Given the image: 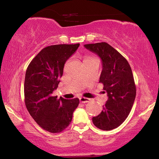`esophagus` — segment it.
Wrapping results in <instances>:
<instances>
[{"instance_id": "esophagus-1", "label": "esophagus", "mask_w": 159, "mask_h": 159, "mask_svg": "<svg viewBox=\"0 0 159 159\" xmlns=\"http://www.w3.org/2000/svg\"><path fill=\"white\" fill-rule=\"evenodd\" d=\"M79 100H80V102H81V103H87V102H90V99L89 98H83V97H81V98H79Z\"/></svg>"}]
</instances>
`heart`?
<instances>
[{
	"instance_id": "1",
	"label": "heart",
	"mask_w": 159,
	"mask_h": 159,
	"mask_svg": "<svg viewBox=\"0 0 159 159\" xmlns=\"http://www.w3.org/2000/svg\"><path fill=\"white\" fill-rule=\"evenodd\" d=\"M90 58H93V57H87V58L85 59V60H88V59H90Z\"/></svg>"
}]
</instances>
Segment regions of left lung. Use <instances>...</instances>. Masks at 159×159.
Masks as SVG:
<instances>
[{
	"instance_id": "8db88e82",
	"label": "left lung",
	"mask_w": 159,
	"mask_h": 159,
	"mask_svg": "<svg viewBox=\"0 0 159 159\" xmlns=\"http://www.w3.org/2000/svg\"><path fill=\"white\" fill-rule=\"evenodd\" d=\"M84 46L101 58L99 83L103 84L108 96L103 110L93 118V122L101 130H111L124 122L135 99L136 87L131 67L123 55L105 42Z\"/></svg>"
}]
</instances>
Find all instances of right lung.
Instances as JSON below:
<instances>
[{
    "instance_id": "add662e5",
    "label": "right lung",
    "mask_w": 159,
    "mask_h": 159,
    "mask_svg": "<svg viewBox=\"0 0 159 159\" xmlns=\"http://www.w3.org/2000/svg\"><path fill=\"white\" fill-rule=\"evenodd\" d=\"M80 44H60L43 49L29 64L25 80V102L38 125L52 133L70 124L79 99H66L52 95L62 76L64 64Z\"/></svg>"
}]
</instances>
